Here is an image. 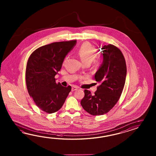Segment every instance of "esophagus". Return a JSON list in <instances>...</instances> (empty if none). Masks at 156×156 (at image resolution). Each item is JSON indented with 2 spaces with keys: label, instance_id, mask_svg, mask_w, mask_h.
Wrapping results in <instances>:
<instances>
[{
  "label": "esophagus",
  "instance_id": "esophagus-1",
  "mask_svg": "<svg viewBox=\"0 0 156 156\" xmlns=\"http://www.w3.org/2000/svg\"><path fill=\"white\" fill-rule=\"evenodd\" d=\"M77 89H78V87H77V86H73L72 87V90H72L73 91H75V90H76Z\"/></svg>",
  "mask_w": 156,
  "mask_h": 156
}]
</instances>
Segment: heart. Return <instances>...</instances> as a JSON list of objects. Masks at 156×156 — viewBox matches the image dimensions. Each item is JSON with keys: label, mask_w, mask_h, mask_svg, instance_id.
<instances>
[{"label": "heart", "mask_w": 156, "mask_h": 156, "mask_svg": "<svg viewBox=\"0 0 156 156\" xmlns=\"http://www.w3.org/2000/svg\"><path fill=\"white\" fill-rule=\"evenodd\" d=\"M77 54L83 62L91 63L97 55V50L89 42H85L77 50Z\"/></svg>", "instance_id": "1"}]
</instances>
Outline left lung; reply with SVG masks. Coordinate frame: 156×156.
Here are the masks:
<instances>
[{
    "instance_id": "1",
    "label": "left lung",
    "mask_w": 156,
    "mask_h": 156,
    "mask_svg": "<svg viewBox=\"0 0 156 156\" xmlns=\"http://www.w3.org/2000/svg\"><path fill=\"white\" fill-rule=\"evenodd\" d=\"M101 49L103 62L95 75V79L99 85L94 95L85 90V96L81 101L83 109L95 116L108 113L115 106L126 79V62L122 51L111 44Z\"/></svg>"
}]
</instances>
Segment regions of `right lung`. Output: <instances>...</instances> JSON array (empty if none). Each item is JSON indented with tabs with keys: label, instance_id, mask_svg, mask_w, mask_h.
<instances>
[{
	"label": "right lung",
	"instance_id": "add662e5",
	"mask_svg": "<svg viewBox=\"0 0 156 156\" xmlns=\"http://www.w3.org/2000/svg\"><path fill=\"white\" fill-rule=\"evenodd\" d=\"M76 43V40H72L40 47L28 60L26 70L28 92L37 106L46 113L51 114L60 110L71 90V86L57 83L55 76Z\"/></svg>",
	"mask_w": 156,
	"mask_h": 156
}]
</instances>
